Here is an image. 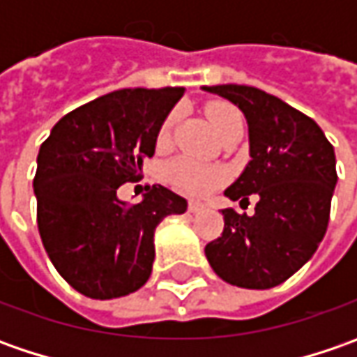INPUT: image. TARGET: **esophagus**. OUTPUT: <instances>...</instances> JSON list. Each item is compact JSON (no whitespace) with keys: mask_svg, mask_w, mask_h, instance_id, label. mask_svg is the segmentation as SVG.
<instances>
[{"mask_svg":"<svg viewBox=\"0 0 357 357\" xmlns=\"http://www.w3.org/2000/svg\"><path fill=\"white\" fill-rule=\"evenodd\" d=\"M188 211L190 213H202L204 211V204L199 200H188Z\"/></svg>","mask_w":357,"mask_h":357,"instance_id":"esophagus-1","label":"esophagus"}]
</instances>
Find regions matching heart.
I'll use <instances>...</instances> for the list:
<instances>
[{
  "instance_id": "obj_1",
  "label": "heart",
  "mask_w": 357,
  "mask_h": 357,
  "mask_svg": "<svg viewBox=\"0 0 357 357\" xmlns=\"http://www.w3.org/2000/svg\"><path fill=\"white\" fill-rule=\"evenodd\" d=\"M206 117H208V123H211L214 132L220 137V141L228 135H232V132H242V115L238 113V109L232 107V105L220 103V101L211 103L206 107ZM174 121H176V115L171 113L169 117L165 119V123L160 125L157 137L158 146L169 144ZM167 172H169V178L174 185L181 186L186 192H192V195H204V192H208L213 186H216L222 181V172L218 169L199 165V162L188 160V158L172 160Z\"/></svg>"
}]
</instances>
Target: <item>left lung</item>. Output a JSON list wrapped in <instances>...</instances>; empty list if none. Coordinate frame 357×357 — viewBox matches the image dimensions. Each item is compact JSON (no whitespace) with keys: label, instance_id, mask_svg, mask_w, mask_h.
I'll return each mask as SVG.
<instances>
[{"label":"left lung","instance_id":"obj_1","mask_svg":"<svg viewBox=\"0 0 357 357\" xmlns=\"http://www.w3.org/2000/svg\"><path fill=\"white\" fill-rule=\"evenodd\" d=\"M202 89L232 101L248 121L252 158L225 195L230 200L258 195L252 216L222 211L225 230L204 254L232 286L274 288L308 262L326 234L337 183L334 146L314 119L266 91Z\"/></svg>","mask_w":357,"mask_h":357}]
</instances>
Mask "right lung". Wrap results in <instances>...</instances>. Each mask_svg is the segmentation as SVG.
I'll use <instances>...</instances> for the list:
<instances>
[{
    "mask_svg": "<svg viewBox=\"0 0 357 357\" xmlns=\"http://www.w3.org/2000/svg\"><path fill=\"white\" fill-rule=\"evenodd\" d=\"M183 87L119 89L77 107L51 129L33 178L37 227L57 272L77 292L111 300L139 290L155 260V228L186 200L153 185L141 202L117 188L139 181Z\"/></svg>",
    "mask_w": 357,
    "mask_h": 357,
    "instance_id": "add662e5",
    "label": "right lung"
}]
</instances>
